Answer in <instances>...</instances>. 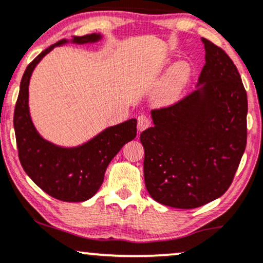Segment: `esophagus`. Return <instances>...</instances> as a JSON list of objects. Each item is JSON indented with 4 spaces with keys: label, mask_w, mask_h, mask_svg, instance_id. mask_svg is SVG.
Masks as SVG:
<instances>
[{
    "label": "esophagus",
    "mask_w": 263,
    "mask_h": 263,
    "mask_svg": "<svg viewBox=\"0 0 263 263\" xmlns=\"http://www.w3.org/2000/svg\"><path fill=\"white\" fill-rule=\"evenodd\" d=\"M149 126H151V121H149V119L147 118V116H144V115L138 116V120H137L138 131H140V132L144 131V129L149 127Z\"/></svg>",
    "instance_id": "obj_1"
}]
</instances>
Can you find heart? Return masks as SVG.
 I'll return each instance as SVG.
<instances>
[{
    "instance_id": "b5f03b06",
    "label": "heart",
    "mask_w": 263,
    "mask_h": 263,
    "mask_svg": "<svg viewBox=\"0 0 263 263\" xmlns=\"http://www.w3.org/2000/svg\"><path fill=\"white\" fill-rule=\"evenodd\" d=\"M191 73V67L186 61H179L172 66L165 76V83L163 89V99L172 100L181 90Z\"/></svg>"
}]
</instances>
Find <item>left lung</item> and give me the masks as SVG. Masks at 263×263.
Listing matches in <instances>:
<instances>
[{
  "label": "left lung",
  "instance_id": "8db88e82",
  "mask_svg": "<svg viewBox=\"0 0 263 263\" xmlns=\"http://www.w3.org/2000/svg\"><path fill=\"white\" fill-rule=\"evenodd\" d=\"M205 63L197 89L172 106L152 110L140 136L151 197L181 210L201 207L232 185L245 152L248 96L238 68L202 37Z\"/></svg>",
  "mask_w": 263,
  "mask_h": 263
}]
</instances>
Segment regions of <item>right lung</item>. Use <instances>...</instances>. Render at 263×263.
I'll return each instance as SVG.
<instances>
[{
	"mask_svg": "<svg viewBox=\"0 0 263 263\" xmlns=\"http://www.w3.org/2000/svg\"><path fill=\"white\" fill-rule=\"evenodd\" d=\"M101 37L100 34L93 33L58 41L28 65L21 81L13 118L21 164L27 175L44 192L60 201L83 202L97 194L109 163L137 135V120L129 119L103 129L96 137L77 147H60L41 137L31 121L28 104L30 77L37 63L53 47L67 43H97Z\"/></svg>",
	"mask_w": 263,
	"mask_h": 263,
	"instance_id": "obj_1",
	"label": "right lung"
}]
</instances>
